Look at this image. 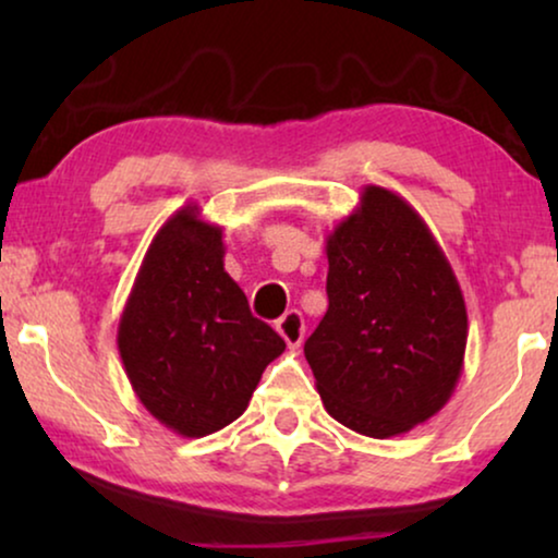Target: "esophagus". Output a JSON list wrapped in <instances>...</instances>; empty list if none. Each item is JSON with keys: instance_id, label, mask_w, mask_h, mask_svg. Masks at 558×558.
Listing matches in <instances>:
<instances>
[{"instance_id": "34e87169", "label": "esophagus", "mask_w": 558, "mask_h": 558, "mask_svg": "<svg viewBox=\"0 0 558 558\" xmlns=\"http://www.w3.org/2000/svg\"><path fill=\"white\" fill-rule=\"evenodd\" d=\"M277 332L281 335V338H284V342H287L289 348H292V350L300 348L302 340H304V317H302V312L289 310L287 315L277 323Z\"/></svg>"}]
</instances>
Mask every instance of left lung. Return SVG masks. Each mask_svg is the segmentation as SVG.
<instances>
[{
  "mask_svg": "<svg viewBox=\"0 0 558 558\" xmlns=\"http://www.w3.org/2000/svg\"><path fill=\"white\" fill-rule=\"evenodd\" d=\"M327 307L304 342L327 414L373 439L407 434L454 393L468 307L445 251L393 190L365 185L327 235Z\"/></svg>",
  "mask_w": 558,
  "mask_h": 558,
  "instance_id": "8db88e82",
  "label": "left lung"
}]
</instances>
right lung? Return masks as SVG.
Masks as SVG:
<instances>
[{"mask_svg":"<svg viewBox=\"0 0 558 558\" xmlns=\"http://www.w3.org/2000/svg\"><path fill=\"white\" fill-rule=\"evenodd\" d=\"M223 228L197 205L151 239L119 319L117 345L142 407L182 437L223 429L246 411L284 340L251 315L223 269Z\"/></svg>","mask_w":558,"mask_h":558,"instance_id":"right-lung-1","label":"right lung"}]
</instances>
